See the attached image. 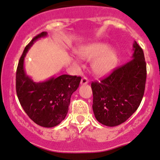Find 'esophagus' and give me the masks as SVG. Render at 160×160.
I'll return each instance as SVG.
<instances>
[{"label":"esophagus","mask_w":160,"mask_h":160,"mask_svg":"<svg viewBox=\"0 0 160 160\" xmlns=\"http://www.w3.org/2000/svg\"><path fill=\"white\" fill-rule=\"evenodd\" d=\"M88 82V80L87 78H86V77H84V78H82L81 79V81H80V83H81V85H85V84H87Z\"/></svg>","instance_id":"obj_1"}]
</instances>
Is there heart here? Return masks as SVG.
I'll use <instances>...</instances> for the list:
<instances>
[{
	"label": "heart",
	"instance_id": "heart-1",
	"mask_svg": "<svg viewBox=\"0 0 160 160\" xmlns=\"http://www.w3.org/2000/svg\"><path fill=\"white\" fill-rule=\"evenodd\" d=\"M78 55L86 60H91L92 69L94 74L103 77L110 74L118 63V53L113 48H109V45L103 42H93L80 48ZM75 64H78L77 61Z\"/></svg>",
	"mask_w": 160,
	"mask_h": 160
}]
</instances>
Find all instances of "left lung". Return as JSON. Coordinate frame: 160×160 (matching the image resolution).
I'll use <instances>...</instances> for the list:
<instances>
[{
	"instance_id": "left-lung-1",
	"label": "left lung",
	"mask_w": 160,
	"mask_h": 160,
	"mask_svg": "<svg viewBox=\"0 0 160 160\" xmlns=\"http://www.w3.org/2000/svg\"><path fill=\"white\" fill-rule=\"evenodd\" d=\"M132 59L101 81L92 82L93 109L102 124L115 127L126 122L139 107L145 88L147 68L143 50L133 44Z\"/></svg>"
}]
</instances>
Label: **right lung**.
<instances>
[{"mask_svg":"<svg viewBox=\"0 0 160 160\" xmlns=\"http://www.w3.org/2000/svg\"><path fill=\"white\" fill-rule=\"evenodd\" d=\"M47 34L41 32L25 47L17 67L15 87L18 101L29 118L44 128H53L65 119L71 96L78 89L81 78L62 74L36 82L26 74L24 61L27 52L38 38Z\"/></svg>","mask_w":160,"mask_h":160,"instance_id":"1","label":"right lung"}]
</instances>
